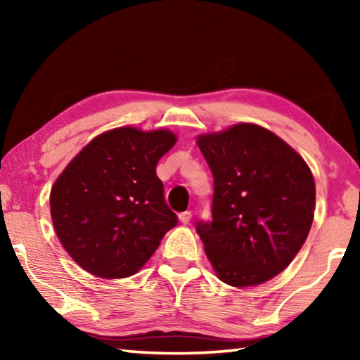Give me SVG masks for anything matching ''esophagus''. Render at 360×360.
<instances>
[{"instance_id": "1", "label": "esophagus", "mask_w": 360, "mask_h": 360, "mask_svg": "<svg viewBox=\"0 0 360 360\" xmlns=\"http://www.w3.org/2000/svg\"><path fill=\"white\" fill-rule=\"evenodd\" d=\"M191 219H192V212H191V211L181 212V214H179V222H181L182 225H187L188 222H191Z\"/></svg>"}]
</instances>
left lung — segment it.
Masks as SVG:
<instances>
[{
  "mask_svg": "<svg viewBox=\"0 0 360 360\" xmlns=\"http://www.w3.org/2000/svg\"><path fill=\"white\" fill-rule=\"evenodd\" d=\"M197 144L214 178L212 219L197 224L212 270L233 288L270 281L311 229V169L284 139L248 122L198 135Z\"/></svg>",
  "mask_w": 360,
  "mask_h": 360,
  "instance_id": "left-lung-1",
  "label": "left lung"
}]
</instances>
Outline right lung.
<instances>
[{"label": "right lung", "mask_w": 360, "mask_h": 360, "mask_svg": "<svg viewBox=\"0 0 360 360\" xmlns=\"http://www.w3.org/2000/svg\"><path fill=\"white\" fill-rule=\"evenodd\" d=\"M176 141L167 129L117 127L95 136L53 182V229L82 270L105 279L135 275L174 227L155 167Z\"/></svg>", "instance_id": "obj_1"}]
</instances>
